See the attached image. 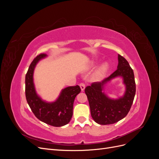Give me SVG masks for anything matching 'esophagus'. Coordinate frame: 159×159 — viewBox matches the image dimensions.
<instances>
[{
    "label": "esophagus",
    "instance_id": "obj_1",
    "mask_svg": "<svg viewBox=\"0 0 159 159\" xmlns=\"http://www.w3.org/2000/svg\"><path fill=\"white\" fill-rule=\"evenodd\" d=\"M80 86L81 90L83 91L85 89V84H84V83H81V84H80Z\"/></svg>",
    "mask_w": 159,
    "mask_h": 159
}]
</instances>
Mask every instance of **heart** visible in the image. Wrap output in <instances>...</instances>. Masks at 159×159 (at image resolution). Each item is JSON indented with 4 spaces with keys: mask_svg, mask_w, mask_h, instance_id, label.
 Instances as JSON below:
<instances>
[{
    "mask_svg": "<svg viewBox=\"0 0 159 159\" xmlns=\"http://www.w3.org/2000/svg\"><path fill=\"white\" fill-rule=\"evenodd\" d=\"M108 70H109V64L107 62H105V63L101 66V67L99 68L97 73V75H96V78H97V79H102L105 75V74L107 73Z\"/></svg>",
    "mask_w": 159,
    "mask_h": 159,
    "instance_id": "obj_1",
    "label": "heart"
}]
</instances>
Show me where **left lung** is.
<instances>
[{"label":"left lung","mask_w":159,"mask_h":159,"mask_svg":"<svg viewBox=\"0 0 159 159\" xmlns=\"http://www.w3.org/2000/svg\"><path fill=\"white\" fill-rule=\"evenodd\" d=\"M117 69L102 82H94L87 86L85 93L87 95L91 117L99 125L117 123L128 114L133 104L136 92L133 70L126 59L118 54ZM121 76L126 85V91L119 99H111L102 91L104 85L109 80Z\"/></svg>","instance_id":"8db88e82"}]
</instances>
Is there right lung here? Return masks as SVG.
Instances as JSON below:
<instances>
[{
  "label": "right lung",
  "mask_w": 159,
  "mask_h": 159,
  "mask_svg": "<svg viewBox=\"0 0 159 159\" xmlns=\"http://www.w3.org/2000/svg\"><path fill=\"white\" fill-rule=\"evenodd\" d=\"M46 56V54L37 56L29 66L25 78L26 98L32 111L40 121L54 127H61L70 121L74 99L81 89L79 85L70 86L61 90L55 102L50 103L42 100L36 93L33 74L38 62Z\"/></svg>",
  "instance_id": "obj_1"
}]
</instances>
